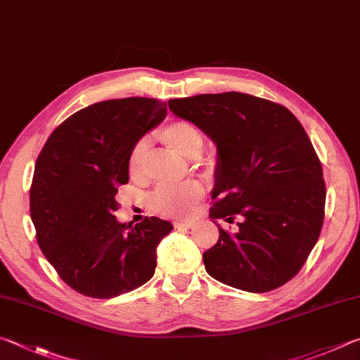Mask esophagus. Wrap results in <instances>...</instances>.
<instances>
[{
    "mask_svg": "<svg viewBox=\"0 0 360 360\" xmlns=\"http://www.w3.org/2000/svg\"><path fill=\"white\" fill-rule=\"evenodd\" d=\"M194 226V221H175L174 228L175 229H191Z\"/></svg>",
    "mask_w": 360,
    "mask_h": 360,
    "instance_id": "obj_1",
    "label": "esophagus"
}]
</instances>
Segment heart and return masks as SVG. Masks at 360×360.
I'll use <instances>...</instances> for the list:
<instances>
[{
  "label": "heart",
  "instance_id": "obj_1",
  "mask_svg": "<svg viewBox=\"0 0 360 360\" xmlns=\"http://www.w3.org/2000/svg\"><path fill=\"white\" fill-rule=\"evenodd\" d=\"M158 137L174 151L175 155L186 161H198L204 153L205 136L196 124L185 120H175L158 131ZM147 160V143L137 142L132 147L128 158V170L132 176L142 174ZM202 196V186L196 181L181 186H162L156 190L151 204L161 213L172 217H186L193 205Z\"/></svg>",
  "mask_w": 360,
  "mask_h": 360
}]
</instances>
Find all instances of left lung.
Listing matches in <instances>:
<instances>
[{
    "mask_svg": "<svg viewBox=\"0 0 360 360\" xmlns=\"http://www.w3.org/2000/svg\"><path fill=\"white\" fill-rule=\"evenodd\" d=\"M169 109L217 143V245L207 274L248 292L285 285L304 266L324 221L323 167L304 126L286 107L229 91L170 99ZM240 216L229 235L215 219Z\"/></svg>",
    "mask_w": 360,
    "mask_h": 360,
    "instance_id": "1",
    "label": "left lung"
}]
</instances>
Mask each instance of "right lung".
<instances>
[{"instance_id": "right-lung-1", "label": "right lung", "mask_w": 360, "mask_h": 360, "mask_svg": "<svg viewBox=\"0 0 360 360\" xmlns=\"http://www.w3.org/2000/svg\"><path fill=\"white\" fill-rule=\"evenodd\" d=\"M166 113V103L151 98L91 104L65 120L37 156L30 190L36 238L74 291L110 299L153 276L156 247L174 226L156 217L120 223L113 212L132 147Z\"/></svg>"}]
</instances>
